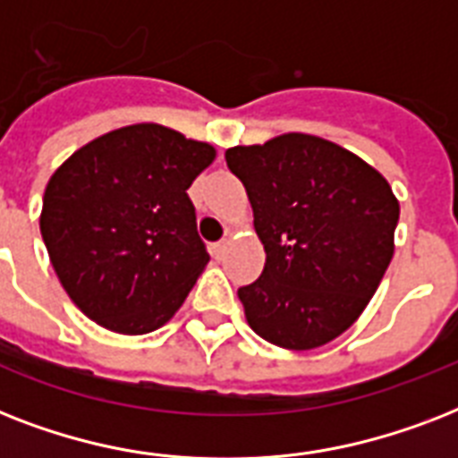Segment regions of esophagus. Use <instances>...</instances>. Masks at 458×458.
<instances>
[{"label": "esophagus", "mask_w": 458, "mask_h": 458, "mask_svg": "<svg viewBox=\"0 0 458 458\" xmlns=\"http://www.w3.org/2000/svg\"><path fill=\"white\" fill-rule=\"evenodd\" d=\"M225 247H228V242H225V240L211 244V257H214V259H223V254H225Z\"/></svg>", "instance_id": "esophagus-1"}]
</instances>
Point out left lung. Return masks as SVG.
Returning <instances> with one entry per match:
<instances>
[{
    "instance_id": "obj_1",
    "label": "left lung",
    "mask_w": 458,
    "mask_h": 458,
    "mask_svg": "<svg viewBox=\"0 0 458 458\" xmlns=\"http://www.w3.org/2000/svg\"><path fill=\"white\" fill-rule=\"evenodd\" d=\"M264 271L237 290L251 330L285 349L335 340L366 309L394 254L399 201L356 154L304 132L233 147Z\"/></svg>"
}]
</instances>
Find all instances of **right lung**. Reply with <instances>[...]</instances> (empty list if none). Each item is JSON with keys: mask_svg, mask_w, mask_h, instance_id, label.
Wrapping results in <instances>:
<instances>
[{"mask_svg": "<svg viewBox=\"0 0 458 458\" xmlns=\"http://www.w3.org/2000/svg\"><path fill=\"white\" fill-rule=\"evenodd\" d=\"M214 157L207 142L138 123L92 140L56 168L39 230L88 318L145 335L182 306L208 261L187 187Z\"/></svg>", "mask_w": 458, "mask_h": 458, "instance_id": "1", "label": "right lung"}]
</instances>
